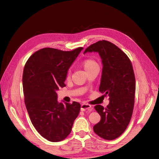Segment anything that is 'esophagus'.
Masks as SVG:
<instances>
[{"mask_svg":"<svg viewBox=\"0 0 159 159\" xmlns=\"http://www.w3.org/2000/svg\"><path fill=\"white\" fill-rule=\"evenodd\" d=\"M91 108L92 106L89 105L88 104H82L81 106H80V110L82 111H91Z\"/></svg>","mask_w":159,"mask_h":159,"instance_id":"esophagus-1","label":"esophagus"}]
</instances>
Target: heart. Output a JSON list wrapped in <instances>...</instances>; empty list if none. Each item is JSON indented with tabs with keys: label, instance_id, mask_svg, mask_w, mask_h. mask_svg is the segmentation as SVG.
<instances>
[{
	"label": "heart",
	"instance_id": "1",
	"mask_svg": "<svg viewBox=\"0 0 159 159\" xmlns=\"http://www.w3.org/2000/svg\"><path fill=\"white\" fill-rule=\"evenodd\" d=\"M83 66L86 72L88 70L95 68V67H99L98 64L97 63L96 61H94L93 59H85L83 63ZM69 76H70V72H68V74H67V77Z\"/></svg>",
	"mask_w": 159,
	"mask_h": 159
}]
</instances>
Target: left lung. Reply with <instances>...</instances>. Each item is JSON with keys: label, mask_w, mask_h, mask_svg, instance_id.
Listing matches in <instances>:
<instances>
[{"label": "left lung", "mask_w": 159, "mask_h": 159, "mask_svg": "<svg viewBox=\"0 0 159 159\" xmlns=\"http://www.w3.org/2000/svg\"><path fill=\"white\" fill-rule=\"evenodd\" d=\"M98 52L102 60V70L100 92L109 96L107 108L96 105L101 117L93 131L99 137L113 140L126 129L133 114L135 77L130 60L122 50L111 42L99 41L87 48V52Z\"/></svg>", "instance_id": "obj_1"}]
</instances>
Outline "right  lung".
I'll use <instances>...</instances> for the list:
<instances>
[{
    "instance_id": "obj_1",
    "label": "right lung",
    "mask_w": 159,
    "mask_h": 159,
    "mask_svg": "<svg viewBox=\"0 0 159 159\" xmlns=\"http://www.w3.org/2000/svg\"><path fill=\"white\" fill-rule=\"evenodd\" d=\"M83 49H40L29 57L24 68L23 92L30 119L38 133L52 142L68 136L80 112L79 102H59L57 91L66 86L67 71Z\"/></svg>"
}]
</instances>
